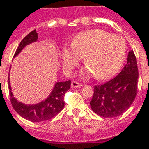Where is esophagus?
I'll list each match as a JSON object with an SVG mask.
<instances>
[{
  "instance_id": "34e87169",
  "label": "esophagus",
  "mask_w": 149,
  "mask_h": 149,
  "mask_svg": "<svg viewBox=\"0 0 149 149\" xmlns=\"http://www.w3.org/2000/svg\"><path fill=\"white\" fill-rule=\"evenodd\" d=\"M83 86H84L83 83H80L79 82H77V81H72V83H71V86L72 87H81Z\"/></svg>"
}]
</instances>
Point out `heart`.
I'll list each match as a JSON object with an SVG mask.
<instances>
[{
	"label": "heart",
	"instance_id": "heart-1",
	"mask_svg": "<svg viewBox=\"0 0 149 149\" xmlns=\"http://www.w3.org/2000/svg\"><path fill=\"white\" fill-rule=\"evenodd\" d=\"M126 44L121 37L111 35L103 29H91L77 34L71 46L63 47L62 58L64 68L70 71L84 57L86 73L103 80L115 75L123 66Z\"/></svg>",
	"mask_w": 149,
	"mask_h": 149
}]
</instances>
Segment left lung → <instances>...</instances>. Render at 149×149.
<instances>
[{
    "label": "left lung",
    "instance_id": "obj_1",
    "mask_svg": "<svg viewBox=\"0 0 149 149\" xmlns=\"http://www.w3.org/2000/svg\"><path fill=\"white\" fill-rule=\"evenodd\" d=\"M139 72L133 50L127 55V62L119 74L102 85L94 86L90 102L95 113L104 118L123 114L130 107L137 94Z\"/></svg>",
    "mask_w": 149,
    "mask_h": 149
}]
</instances>
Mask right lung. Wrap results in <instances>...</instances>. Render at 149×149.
Instances as JSON below:
<instances>
[{
  "label": "right lung",
  "mask_w": 149,
  "mask_h": 149,
  "mask_svg": "<svg viewBox=\"0 0 149 149\" xmlns=\"http://www.w3.org/2000/svg\"><path fill=\"white\" fill-rule=\"evenodd\" d=\"M37 40L38 33L36 29H34L22 39L14 54V57L19 54L26 45L36 42ZM8 83L10 101L14 110L26 120H29L31 122H42L52 119L53 117L57 116L63 110L65 104L64 96L66 91L70 87L71 81L68 80L66 82H59L56 83L50 95L45 101L35 105H26L21 102H18L15 98H13V95L11 87L9 85V78L8 79Z\"/></svg>",
  "instance_id": "obj_1"
}]
</instances>
